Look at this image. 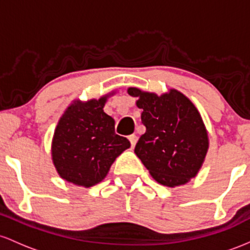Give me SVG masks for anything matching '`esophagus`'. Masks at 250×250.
Returning <instances> with one entry per match:
<instances>
[{"instance_id": "1", "label": "esophagus", "mask_w": 250, "mask_h": 250, "mask_svg": "<svg viewBox=\"0 0 250 250\" xmlns=\"http://www.w3.org/2000/svg\"><path fill=\"white\" fill-rule=\"evenodd\" d=\"M128 140H130V143H131V146L134 147V145H136V143H137V140H138V138H137L136 134H131V136L128 137Z\"/></svg>"}]
</instances>
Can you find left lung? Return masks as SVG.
Returning a JSON list of instances; mask_svg holds the SVG:
<instances>
[{
  "label": "left lung",
  "mask_w": 250,
  "mask_h": 250,
  "mask_svg": "<svg viewBox=\"0 0 250 250\" xmlns=\"http://www.w3.org/2000/svg\"><path fill=\"white\" fill-rule=\"evenodd\" d=\"M146 127L134 147L152 178L164 187L187 184L197 176L209 148L201 113L187 95L170 88L161 95L128 87Z\"/></svg>",
  "instance_id": "left-lung-1"
}]
</instances>
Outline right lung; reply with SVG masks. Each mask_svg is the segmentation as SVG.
<instances>
[{
  "label": "right lung",
  "instance_id": "right-lung-1",
  "mask_svg": "<svg viewBox=\"0 0 250 250\" xmlns=\"http://www.w3.org/2000/svg\"><path fill=\"white\" fill-rule=\"evenodd\" d=\"M87 102L73 100L64 110L52 139V161L61 178L91 188L107 176L111 165L131 146L114 132V119L104 112L108 97Z\"/></svg>",
  "mask_w": 250,
  "mask_h": 250
}]
</instances>
